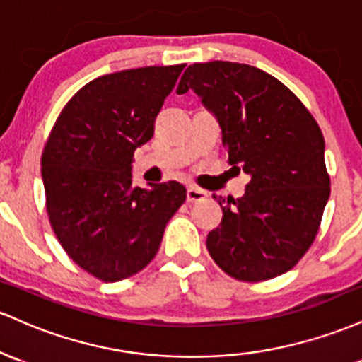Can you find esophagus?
I'll list each match as a JSON object with an SVG mask.
<instances>
[{
	"label": "esophagus",
	"instance_id": "34e87169",
	"mask_svg": "<svg viewBox=\"0 0 362 362\" xmlns=\"http://www.w3.org/2000/svg\"><path fill=\"white\" fill-rule=\"evenodd\" d=\"M206 197H209V193L203 192V189H200V188H197V186H189L188 192H186V200H188L189 203L206 200Z\"/></svg>",
	"mask_w": 362,
	"mask_h": 362
}]
</instances>
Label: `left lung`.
I'll return each instance as SVG.
<instances>
[{
  "instance_id": "8db88e82",
  "label": "left lung",
  "mask_w": 362,
  "mask_h": 362,
  "mask_svg": "<svg viewBox=\"0 0 362 362\" xmlns=\"http://www.w3.org/2000/svg\"><path fill=\"white\" fill-rule=\"evenodd\" d=\"M188 90L217 119L229 164L250 176L241 198L218 197L210 257L243 282L286 274L315 241L330 197L322 129L286 85L250 64L194 63L176 92Z\"/></svg>"
}]
</instances>
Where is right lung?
<instances>
[{
    "instance_id": "obj_1",
    "label": "right lung",
    "mask_w": 362,
    "mask_h": 362,
    "mask_svg": "<svg viewBox=\"0 0 362 362\" xmlns=\"http://www.w3.org/2000/svg\"><path fill=\"white\" fill-rule=\"evenodd\" d=\"M185 64L103 75L63 107L42 152L46 205L56 238L80 269L117 282L159 251L169 218L186 200L176 181L133 185V152Z\"/></svg>"
}]
</instances>
